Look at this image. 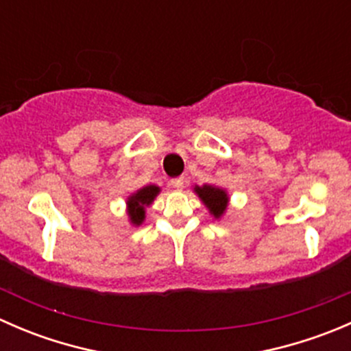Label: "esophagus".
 <instances>
[{"instance_id":"1","label":"esophagus","mask_w":351,"mask_h":351,"mask_svg":"<svg viewBox=\"0 0 351 351\" xmlns=\"http://www.w3.org/2000/svg\"><path fill=\"white\" fill-rule=\"evenodd\" d=\"M183 182H185V180H183L182 176H180V178H173L171 180V186H173V189H176V190H182L183 189Z\"/></svg>"}]
</instances>
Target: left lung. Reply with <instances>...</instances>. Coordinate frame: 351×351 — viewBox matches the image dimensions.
<instances>
[{"label": "left lung", "mask_w": 351, "mask_h": 351, "mask_svg": "<svg viewBox=\"0 0 351 351\" xmlns=\"http://www.w3.org/2000/svg\"><path fill=\"white\" fill-rule=\"evenodd\" d=\"M197 195L202 198L207 208L210 210V214L214 215L215 219L221 217L224 214L226 207H228V193L222 189H217V186L212 185H204V186H195Z\"/></svg>", "instance_id": "8db88e82"}]
</instances>
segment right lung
Listing matches in <instances>:
<instances>
[{"instance_id":"add662e5","label":"right lung","mask_w":351,"mask_h":351,"mask_svg":"<svg viewBox=\"0 0 351 351\" xmlns=\"http://www.w3.org/2000/svg\"><path fill=\"white\" fill-rule=\"evenodd\" d=\"M158 193H159L158 186L149 185L137 190L134 195L129 197V200H127V214H129L130 222H132L134 226L143 224L144 215H146V210H144V208H146L147 205L153 204L154 197L158 195Z\"/></svg>"}]
</instances>
